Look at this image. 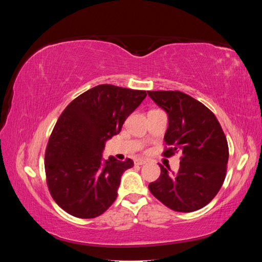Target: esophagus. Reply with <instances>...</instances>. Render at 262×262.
I'll return each instance as SVG.
<instances>
[{
  "instance_id": "obj_1",
  "label": "esophagus",
  "mask_w": 262,
  "mask_h": 262,
  "mask_svg": "<svg viewBox=\"0 0 262 262\" xmlns=\"http://www.w3.org/2000/svg\"><path fill=\"white\" fill-rule=\"evenodd\" d=\"M134 163H136V165H144L147 163V161L143 160V158H138V160H136V162Z\"/></svg>"
}]
</instances>
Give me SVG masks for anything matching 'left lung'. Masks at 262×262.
Returning <instances> with one entry per match:
<instances>
[{
    "instance_id": "8db88e82",
    "label": "left lung",
    "mask_w": 262,
    "mask_h": 262,
    "mask_svg": "<svg viewBox=\"0 0 262 262\" xmlns=\"http://www.w3.org/2000/svg\"><path fill=\"white\" fill-rule=\"evenodd\" d=\"M168 116L164 140L165 156L182 153L178 171L161 167V176L149 191L166 207L193 212L205 207L223 185L228 145L216 117L202 102L178 91L147 92Z\"/></svg>"
}]
</instances>
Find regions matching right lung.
I'll return each mask as SVG.
<instances>
[{"label": "right lung", "mask_w": 262, "mask_h": 262, "mask_svg": "<svg viewBox=\"0 0 262 262\" xmlns=\"http://www.w3.org/2000/svg\"><path fill=\"white\" fill-rule=\"evenodd\" d=\"M145 97V91L102 84L63 110L47 145L45 169L53 200L71 215L94 219L115 202L122 173L133 161L104 160L102 152Z\"/></svg>", "instance_id": "add662e5"}]
</instances>
